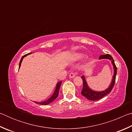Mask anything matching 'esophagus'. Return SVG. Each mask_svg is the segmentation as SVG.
<instances>
[{"instance_id":"34e87169","label":"esophagus","mask_w":132,"mask_h":132,"mask_svg":"<svg viewBox=\"0 0 132 132\" xmlns=\"http://www.w3.org/2000/svg\"><path fill=\"white\" fill-rule=\"evenodd\" d=\"M75 77V75H74V73H71L70 75H69V77L70 78V79H73V78H74Z\"/></svg>"}]
</instances>
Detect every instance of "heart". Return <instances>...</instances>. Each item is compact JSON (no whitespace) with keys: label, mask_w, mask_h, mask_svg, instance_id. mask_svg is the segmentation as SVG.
<instances>
[{"label":"heart","mask_w":132,"mask_h":132,"mask_svg":"<svg viewBox=\"0 0 132 132\" xmlns=\"http://www.w3.org/2000/svg\"><path fill=\"white\" fill-rule=\"evenodd\" d=\"M82 57H83V59L85 61H86L88 59L87 56L86 55L84 56L83 53H82L81 52H75L71 55L70 59L71 61L73 62H76V61H80V60L81 59Z\"/></svg>","instance_id":"b5f03b06"}]
</instances>
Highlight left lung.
Segmentation results:
<instances>
[{
	"mask_svg": "<svg viewBox=\"0 0 132 132\" xmlns=\"http://www.w3.org/2000/svg\"><path fill=\"white\" fill-rule=\"evenodd\" d=\"M102 59L110 60L111 61V63L113 66V71H114V72H113L112 79V80H111V84H109V86L108 88H106L105 90L101 91L93 90L92 89L90 88V87L88 86V84L87 82L86 79V76H85L84 75H82L81 76L82 82H83V87H82V89L81 94L82 95H83L84 97H85L86 98H87L88 100H90V101H96V100L101 99V98L105 97V96L108 95V94L110 93L111 90H112L113 86H114V84L115 82L116 76H117V67H116L114 61H113L112 57L110 55H108V54L100 56L99 57V59Z\"/></svg>",
	"mask_w": 132,
	"mask_h": 132,
	"instance_id": "8db88e82",
	"label": "left lung"
}]
</instances>
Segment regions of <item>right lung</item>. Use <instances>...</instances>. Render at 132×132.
Wrapping results in <instances>:
<instances>
[{
	"label": "right lung",
	"mask_w": 132,
	"mask_h": 132,
	"mask_svg": "<svg viewBox=\"0 0 132 132\" xmlns=\"http://www.w3.org/2000/svg\"><path fill=\"white\" fill-rule=\"evenodd\" d=\"M31 53H27V54L24 55L23 56L21 57V59L20 60V63H19V69H20V68L21 64V62H22V61H23L24 57H25L27 55L31 54ZM61 84H62V81H61L57 82L56 86V87H55V90L54 91V93H53V94L52 95V96H51V97L50 98H48V100H45V101H41V102H37V101H36V102H34L35 103H36L37 104H39V105H48L49 104L51 103V102H53L56 99V98L58 97V95H59V91L60 87H61Z\"/></svg>",
	"instance_id": "obj_1"
}]
</instances>
